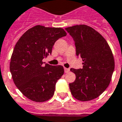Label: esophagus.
Here are the masks:
<instances>
[{"label": "esophagus", "instance_id": "obj_1", "mask_svg": "<svg viewBox=\"0 0 122 122\" xmlns=\"http://www.w3.org/2000/svg\"><path fill=\"white\" fill-rule=\"evenodd\" d=\"M64 71H65L66 73H68V72H69V71H70V69H69V68H64Z\"/></svg>", "mask_w": 122, "mask_h": 122}]
</instances>
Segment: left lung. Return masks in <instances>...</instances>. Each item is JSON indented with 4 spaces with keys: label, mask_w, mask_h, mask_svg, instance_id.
Masks as SVG:
<instances>
[{
    "label": "left lung",
    "mask_w": 122,
    "mask_h": 122,
    "mask_svg": "<svg viewBox=\"0 0 122 122\" xmlns=\"http://www.w3.org/2000/svg\"><path fill=\"white\" fill-rule=\"evenodd\" d=\"M73 38L77 57L83 60V68H71L76 80L69 84L75 98L88 101L97 98L106 90L114 70V59L108 44L96 30L86 25L66 27Z\"/></svg>",
    "instance_id": "left-lung-1"
}]
</instances>
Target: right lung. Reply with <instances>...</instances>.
<instances>
[{"mask_svg":"<svg viewBox=\"0 0 122 122\" xmlns=\"http://www.w3.org/2000/svg\"><path fill=\"white\" fill-rule=\"evenodd\" d=\"M66 35L60 27L36 25L20 38L13 51L10 70L15 86L27 98L45 102L54 95L56 83L64 70L62 66L43 65L55 42Z\"/></svg>","mask_w":122,"mask_h":122,"instance_id":"right-lung-1","label":"right lung"}]
</instances>
